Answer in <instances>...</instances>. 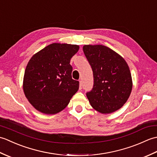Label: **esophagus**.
I'll return each instance as SVG.
<instances>
[{
    "instance_id": "1",
    "label": "esophagus",
    "mask_w": 157,
    "mask_h": 157,
    "mask_svg": "<svg viewBox=\"0 0 157 157\" xmlns=\"http://www.w3.org/2000/svg\"><path fill=\"white\" fill-rule=\"evenodd\" d=\"M82 80H79V90H81L82 89Z\"/></svg>"
}]
</instances>
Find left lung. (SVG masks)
<instances>
[{"mask_svg":"<svg viewBox=\"0 0 157 157\" xmlns=\"http://www.w3.org/2000/svg\"><path fill=\"white\" fill-rule=\"evenodd\" d=\"M83 51L93 71L94 84L86 93L91 106L101 113L119 109L132 89L131 73L126 61L102 45H85Z\"/></svg>","mask_w":157,"mask_h":157,"instance_id":"1","label":"left lung"}]
</instances>
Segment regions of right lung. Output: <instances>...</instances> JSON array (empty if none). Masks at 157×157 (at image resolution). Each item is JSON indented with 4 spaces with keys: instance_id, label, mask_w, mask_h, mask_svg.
Masks as SVG:
<instances>
[{
    "instance_id": "add662e5",
    "label": "right lung",
    "mask_w": 157,
    "mask_h": 157,
    "mask_svg": "<svg viewBox=\"0 0 157 157\" xmlns=\"http://www.w3.org/2000/svg\"><path fill=\"white\" fill-rule=\"evenodd\" d=\"M79 46L53 43L32 56L26 67L23 91L34 107L45 114L64 109L79 89L70 61Z\"/></svg>"
}]
</instances>
